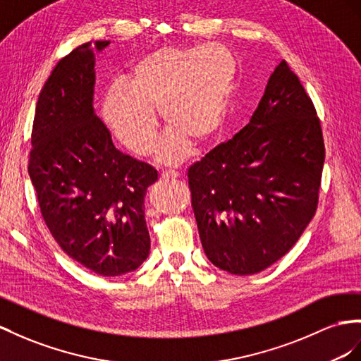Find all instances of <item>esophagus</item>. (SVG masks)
<instances>
[{"label": "esophagus", "mask_w": 361, "mask_h": 361, "mask_svg": "<svg viewBox=\"0 0 361 361\" xmlns=\"http://www.w3.org/2000/svg\"><path fill=\"white\" fill-rule=\"evenodd\" d=\"M161 178L163 180H177V178H180V173L175 171H164V172H161Z\"/></svg>", "instance_id": "esophagus-1"}]
</instances>
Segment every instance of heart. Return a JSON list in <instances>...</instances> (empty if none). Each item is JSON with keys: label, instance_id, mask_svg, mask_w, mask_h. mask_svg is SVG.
<instances>
[{"label": "heart", "instance_id": "b5f03b06", "mask_svg": "<svg viewBox=\"0 0 361 361\" xmlns=\"http://www.w3.org/2000/svg\"><path fill=\"white\" fill-rule=\"evenodd\" d=\"M236 73L233 54L223 45L157 49L133 62L126 85L105 92L102 114L129 151L145 157L155 149L160 109L171 129L161 138L159 161L180 164L193 143L204 146L223 131Z\"/></svg>", "mask_w": 361, "mask_h": 361}]
</instances>
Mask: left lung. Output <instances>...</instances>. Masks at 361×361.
I'll return each mask as SVG.
<instances>
[{"label":"left lung","instance_id":"1","mask_svg":"<svg viewBox=\"0 0 361 361\" xmlns=\"http://www.w3.org/2000/svg\"><path fill=\"white\" fill-rule=\"evenodd\" d=\"M323 161L316 109L281 61L250 122L189 169L192 209L209 261L248 276L288 253L316 214Z\"/></svg>","mask_w":361,"mask_h":361}]
</instances>
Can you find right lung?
<instances>
[{"mask_svg": "<svg viewBox=\"0 0 361 361\" xmlns=\"http://www.w3.org/2000/svg\"><path fill=\"white\" fill-rule=\"evenodd\" d=\"M108 44L80 45L53 68L36 104L29 175L62 250L92 273L120 276L149 255L145 195L159 173L116 149L92 106L96 54Z\"/></svg>", "mask_w": 361, "mask_h": 361, "instance_id": "right-lung-1", "label": "right lung"}]
</instances>
